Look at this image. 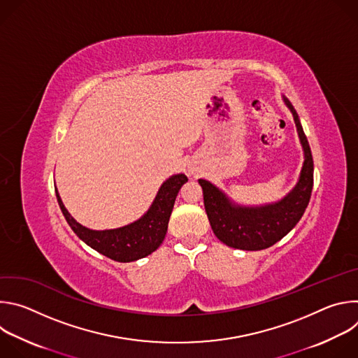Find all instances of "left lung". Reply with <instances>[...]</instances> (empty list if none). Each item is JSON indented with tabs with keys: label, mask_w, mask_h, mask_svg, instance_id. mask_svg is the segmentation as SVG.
Masks as SVG:
<instances>
[{
	"label": "left lung",
	"mask_w": 358,
	"mask_h": 358,
	"mask_svg": "<svg viewBox=\"0 0 358 358\" xmlns=\"http://www.w3.org/2000/svg\"><path fill=\"white\" fill-rule=\"evenodd\" d=\"M292 112L303 148V166L296 185L279 201L262 206H243L229 198L215 184L199 178L203 206L215 236L225 245L242 250H262L286 236L309 206L313 189V157L299 115L290 100L282 96Z\"/></svg>",
	"instance_id": "8db88e82"
}]
</instances>
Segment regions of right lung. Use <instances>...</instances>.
Instances as JSON below:
<instances>
[{
    "label": "right lung",
    "mask_w": 358,
    "mask_h": 358,
    "mask_svg": "<svg viewBox=\"0 0 358 358\" xmlns=\"http://www.w3.org/2000/svg\"><path fill=\"white\" fill-rule=\"evenodd\" d=\"M187 181L185 174L171 176L162 184L150 208L138 220L120 228L103 231L90 229L79 224L65 208L58 188H55V192L66 222L79 239L116 262H133L148 257L163 243L176 198Z\"/></svg>",
    "instance_id": "1"
}]
</instances>
